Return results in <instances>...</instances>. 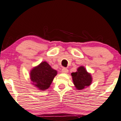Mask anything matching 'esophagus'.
I'll return each mask as SVG.
<instances>
[{
	"label": "esophagus",
	"mask_w": 121,
	"mask_h": 121,
	"mask_svg": "<svg viewBox=\"0 0 121 121\" xmlns=\"http://www.w3.org/2000/svg\"><path fill=\"white\" fill-rule=\"evenodd\" d=\"M61 72L63 73H67L68 72V69L65 68H63L62 69Z\"/></svg>",
	"instance_id": "obj_1"
}]
</instances>
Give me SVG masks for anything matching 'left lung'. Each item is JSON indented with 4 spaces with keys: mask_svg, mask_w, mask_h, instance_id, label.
<instances>
[{
    "mask_svg": "<svg viewBox=\"0 0 121 121\" xmlns=\"http://www.w3.org/2000/svg\"><path fill=\"white\" fill-rule=\"evenodd\" d=\"M71 75L74 86L78 90L87 88L92 83L91 74L87 72L84 66L79 67L77 69V71L72 73Z\"/></svg>",
    "mask_w": 121,
    "mask_h": 121,
    "instance_id": "8db88e82",
    "label": "left lung"
}]
</instances>
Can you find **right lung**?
Masks as SVG:
<instances>
[{"label": "right lung", "mask_w": 121, "mask_h": 121, "mask_svg": "<svg viewBox=\"0 0 121 121\" xmlns=\"http://www.w3.org/2000/svg\"><path fill=\"white\" fill-rule=\"evenodd\" d=\"M57 74L47 62H41L38 65L33 68L30 72L31 84L38 90L45 91L50 87L54 77Z\"/></svg>", "instance_id": "1"}]
</instances>
